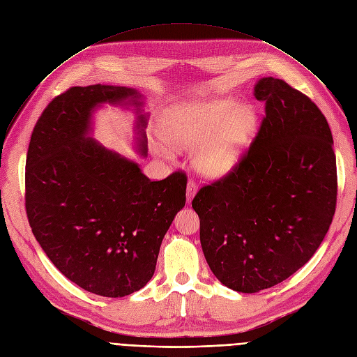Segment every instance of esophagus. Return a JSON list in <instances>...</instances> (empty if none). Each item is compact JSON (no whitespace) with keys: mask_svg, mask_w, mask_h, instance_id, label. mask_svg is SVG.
Returning <instances> with one entry per match:
<instances>
[{"mask_svg":"<svg viewBox=\"0 0 357 357\" xmlns=\"http://www.w3.org/2000/svg\"><path fill=\"white\" fill-rule=\"evenodd\" d=\"M196 190H198V184H196L193 180L188 181V188H186V196L188 201H192L193 196L196 195Z\"/></svg>","mask_w":357,"mask_h":357,"instance_id":"obj_1","label":"esophagus"}]
</instances>
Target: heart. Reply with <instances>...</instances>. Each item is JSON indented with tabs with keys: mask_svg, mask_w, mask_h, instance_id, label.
<instances>
[{
	"mask_svg": "<svg viewBox=\"0 0 357 357\" xmlns=\"http://www.w3.org/2000/svg\"><path fill=\"white\" fill-rule=\"evenodd\" d=\"M257 115L250 106L230 99L199 106H180L167 112L162 136L183 151H192L193 165L206 177H218L235 168L255 130Z\"/></svg>",
	"mask_w": 357,
	"mask_h": 357,
	"instance_id": "b5f03b06",
	"label": "heart"
}]
</instances>
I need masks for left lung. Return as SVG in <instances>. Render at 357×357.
<instances>
[{"instance_id":"left-lung-1","label":"left lung","mask_w":357,"mask_h":357,"mask_svg":"<svg viewBox=\"0 0 357 357\" xmlns=\"http://www.w3.org/2000/svg\"><path fill=\"white\" fill-rule=\"evenodd\" d=\"M261 126L238 165L192 201L206 263L227 288L252 294L310 260L333 223L337 161L333 134L309 97L261 78Z\"/></svg>"}]
</instances>
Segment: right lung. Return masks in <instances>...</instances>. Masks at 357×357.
<instances>
[{
    "mask_svg": "<svg viewBox=\"0 0 357 357\" xmlns=\"http://www.w3.org/2000/svg\"><path fill=\"white\" fill-rule=\"evenodd\" d=\"M139 99L114 85L70 87L36 121L26 156L24 206L35 239L73 284L110 298L151 280L165 233L186 204L181 171L152 181L136 162L85 137L97 105L130 100L140 112ZM144 126L139 115L137 128ZM140 146L146 155L144 137Z\"/></svg>",
    "mask_w": 357,
    "mask_h": 357,
    "instance_id": "1",
    "label": "right lung"
}]
</instances>
